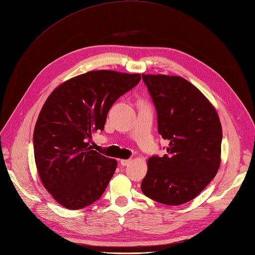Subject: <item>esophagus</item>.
Segmentation results:
<instances>
[{
  "instance_id": "34e87169",
  "label": "esophagus",
  "mask_w": 255,
  "mask_h": 255,
  "mask_svg": "<svg viewBox=\"0 0 255 255\" xmlns=\"http://www.w3.org/2000/svg\"><path fill=\"white\" fill-rule=\"evenodd\" d=\"M130 163V160H121L120 164L121 166H128Z\"/></svg>"
}]
</instances>
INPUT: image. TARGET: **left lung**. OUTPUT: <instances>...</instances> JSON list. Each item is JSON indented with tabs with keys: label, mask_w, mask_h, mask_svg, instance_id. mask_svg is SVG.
<instances>
[{
	"label": "left lung",
	"mask_w": 255,
	"mask_h": 255,
	"mask_svg": "<svg viewBox=\"0 0 255 255\" xmlns=\"http://www.w3.org/2000/svg\"><path fill=\"white\" fill-rule=\"evenodd\" d=\"M155 107L167 153L152 155L141 183L145 196L167 205L195 198L221 163L222 128L209 100L184 78L142 75Z\"/></svg>",
	"instance_id": "1"
}]
</instances>
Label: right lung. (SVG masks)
<instances>
[{
  "mask_svg": "<svg viewBox=\"0 0 255 255\" xmlns=\"http://www.w3.org/2000/svg\"><path fill=\"white\" fill-rule=\"evenodd\" d=\"M141 80L139 74L94 70L57 87L45 101L33 134L34 156L44 188L69 210L99 200L117 162L92 149L113 104Z\"/></svg>",
  "mask_w": 255,
  "mask_h": 255,
  "instance_id": "add662e5",
  "label": "right lung"
}]
</instances>
